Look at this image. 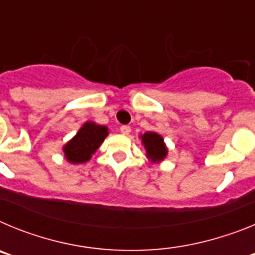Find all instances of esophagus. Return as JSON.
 <instances>
[{"label":"esophagus","mask_w":255,"mask_h":255,"mask_svg":"<svg viewBox=\"0 0 255 255\" xmlns=\"http://www.w3.org/2000/svg\"><path fill=\"white\" fill-rule=\"evenodd\" d=\"M120 131H121V134L128 135V134H130V131H131V128H130L129 125H123L120 128Z\"/></svg>","instance_id":"obj_1"}]
</instances>
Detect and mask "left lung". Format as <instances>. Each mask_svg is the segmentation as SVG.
<instances>
[{
    "label": "left lung",
    "instance_id": "left-lung-1",
    "mask_svg": "<svg viewBox=\"0 0 255 255\" xmlns=\"http://www.w3.org/2000/svg\"><path fill=\"white\" fill-rule=\"evenodd\" d=\"M144 147L147 149V154L150 161H161L167 154V149L164 147L163 139L161 135L155 132H145L141 136Z\"/></svg>",
    "mask_w": 255,
    "mask_h": 255
}]
</instances>
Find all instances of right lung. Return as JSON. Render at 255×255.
I'll list each match as a JSON object with an SVG mask.
<instances>
[{"label": "right lung", "instance_id": "1", "mask_svg": "<svg viewBox=\"0 0 255 255\" xmlns=\"http://www.w3.org/2000/svg\"><path fill=\"white\" fill-rule=\"evenodd\" d=\"M107 135L106 126L87 123L64 147L67 161L71 163H84L89 161Z\"/></svg>", "mask_w": 255, "mask_h": 255}]
</instances>
